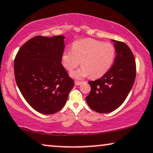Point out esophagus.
<instances>
[{"label": "esophagus", "mask_w": 153, "mask_h": 153, "mask_svg": "<svg viewBox=\"0 0 153 153\" xmlns=\"http://www.w3.org/2000/svg\"><path fill=\"white\" fill-rule=\"evenodd\" d=\"M83 83L82 81H74V83H75V85H81V83Z\"/></svg>", "instance_id": "esophagus-1"}]
</instances>
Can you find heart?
<instances>
[{
	"mask_svg": "<svg viewBox=\"0 0 153 153\" xmlns=\"http://www.w3.org/2000/svg\"><path fill=\"white\" fill-rule=\"evenodd\" d=\"M116 49L110 43L93 39L74 42L72 50H65L62 56V64L68 71L80 65L82 67L71 73L73 77L81 79L90 74L92 79L100 78L109 70L114 61Z\"/></svg>",
	"mask_w": 153,
	"mask_h": 153,
	"instance_id": "b5f03b06",
	"label": "heart"
}]
</instances>
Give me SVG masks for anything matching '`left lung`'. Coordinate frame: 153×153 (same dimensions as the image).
<instances>
[{
  "label": "left lung",
  "mask_w": 153,
  "mask_h": 153,
  "mask_svg": "<svg viewBox=\"0 0 153 153\" xmlns=\"http://www.w3.org/2000/svg\"><path fill=\"white\" fill-rule=\"evenodd\" d=\"M116 56L114 65L101 78L88 81L91 90L85 97L90 108L98 113H109L126 99L136 77V62L126 44L114 40Z\"/></svg>",
  "instance_id": "8db88e82"
}]
</instances>
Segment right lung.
I'll list each match as a JSON object with an SVG mask.
<instances>
[{
  "label": "right lung",
  "instance_id": "obj_1",
  "mask_svg": "<svg viewBox=\"0 0 153 153\" xmlns=\"http://www.w3.org/2000/svg\"><path fill=\"white\" fill-rule=\"evenodd\" d=\"M64 36H35L24 44L14 62V76L31 107L52 114L63 107L74 85L61 64Z\"/></svg>",
  "mask_w": 153,
  "mask_h": 153
}]
</instances>
